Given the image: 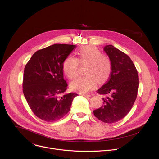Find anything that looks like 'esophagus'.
<instances>
[{"mask_svg": "<svg viewBox=\"0 0 159 159\" xmlns=\"http://www.w3.org/2000/svg\"><path fill=\"white\" fill-rule=\"evenodd\" d=\"M82 96H84V97H89L91 95H89V94H82Z\"/></svg>", "mask_w": 159, "mask_h": 159, "instance_id": "34e87169", "label": "esophagus"}]
</instances>
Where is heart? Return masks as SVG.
<instances>
[{"mask_svg":"<svg viewBox=\"0 0 159 159\" xmlns=\"http://www.w3.org/2000/svg\"><path fill=\"white\" fill-rule=\"evenodd\" d=\"M78 58L73 55L67 57L62 64V70L69 79H73L78 74L80 64H86L84 75L77 77L71 83V88L80 92H87L96 85L97 80L104 83L109 79L112 64L109 57L102 54L100 50L92 46L80 48Z\"/></svg>","mask_w":159,"mask_h":159,"instance_id":"b5f03b06","label":"heart"}]
</instances>
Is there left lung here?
<instances>
[{
	"label": "left lung",
	"instance_id": "1",
	"mask_svg": "<svg viewBox=\"0 0 159 159\" xmlns=\"http://www.w3.org/2000/svg\"><path fill=\"white\" fill-rule=\"evenodd\" d=\"M112 64L110 77L98 89L104 96L102 106L93 111L101 121L112 124L122 119L129 112L137 97L139 77L130 57L112 45L104 48Z\"/></svg>",
	"mask_w": 159,
	"mask_h": 159
}]
</instances>
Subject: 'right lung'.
Wrapping results in <instances>:
<instances>
[{
  "label": "right lung",
  "mask_w": 159,
  "mask_h": 159,
  "mask_svg": "<svg viewBox=\"0 0 159 159\" xmlns=\"http://www.w3.org/2000/svg\"><path fill=\"white\" fill-rule=\"evenodd\" d=\"M75 48V45L55 44L38 50L25 66L23 93L32 112L39 119L54 122L70 110L73 98L78 95L64 94L67 89L62 64Z\"/></svg>",
  "instance_id": "obj_1"
}]
</instances>
